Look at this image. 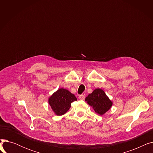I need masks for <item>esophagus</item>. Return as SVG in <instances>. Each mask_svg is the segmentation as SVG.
<instances>
[{
  "mask_svg": "<svg viewBox=\"0 0 153 153\" xmlns=\"http://www.w3.org/2000/svg\"><path fill=\"white\" fill-rule=\"evenodd\" d=\"M79 98L80 100H84L85 99V96L84 95H80L79 96Z\"/></svg>",
  "mask_w": 153,
  "mask_h": 153,
  "instance_id": "1",
  "label": "esophagus"
}]
</instances>
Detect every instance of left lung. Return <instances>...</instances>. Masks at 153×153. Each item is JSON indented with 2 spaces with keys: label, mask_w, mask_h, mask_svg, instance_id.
<instances>
[{
  "label": "left lung",
  "mask_w": 153,
  "mask_h": 153,
  "mask_svg": "<svg viewBox=\"0 0 153 153\" xmlns=\"http://www.w3.org/2000/svg\"><path fill=\"white\" fill-rule=\"evenodd\" d=\"M85 100L92 107L96 113L100 115L105 114L113 105V102L101 89H95L88 95Z\"/></svg>",
  "instance_id": "obj_1"
}]
</instances>
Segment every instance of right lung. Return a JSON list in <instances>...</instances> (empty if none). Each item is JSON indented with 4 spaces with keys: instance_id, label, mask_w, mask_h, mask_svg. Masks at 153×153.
<instances>
[{
    "instance_id": "obj_1",
    "label": "right lung",
    "mask_w": 153,
    "mask_h": 153,
    "mask_svg": "<svg viewBox=\"0 0 153 153\" xmlns=\"http://www.w3.org/2000/svg\"><path fill=\"white\" fill-rule=\"evenodd\" d=\"M77 99L68 90L61 88L54 92L48 99V103L56 115L65 114L71 108V103Z\"/></svg>"
}]
</instances>
